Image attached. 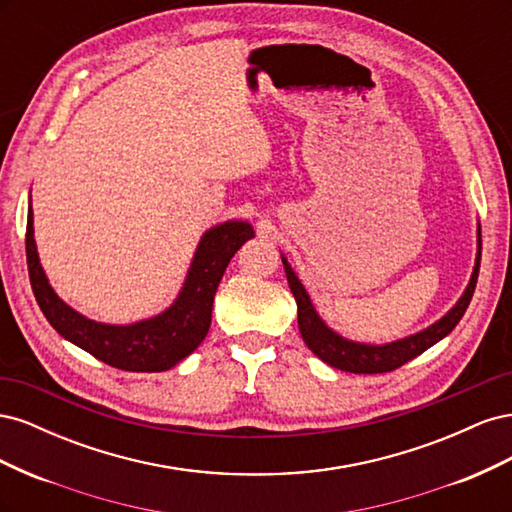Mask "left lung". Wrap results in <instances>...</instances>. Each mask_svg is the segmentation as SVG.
Listing matches in <instances>:
<instances>
[{"label":"left lung","instance_id":"8db88e82","mask_svg":"<svg viewBox=\"0 0 512 512\" xmlns=\"http://www.w3.org/2000/svg\"><path fill=\"white\" fill-rule=\"evenodd\" d=\"M282 262H284V271L288 277V286L294 294V299H297L299 331H301V337L305 339L307 348L312 350L324 363H329L331 367H337L342 371H350V374H386V371H393L404 363L412 361L414 356L423 354L427 348L438 344L442 337H446L457 327L461 316L466 314V309L472 301L474 288H476L478 269H480V252L476 258L472 280H470L466 292H463V297L457 301V305L451 309V312H448L444 318H440L436 324H431L429 329L416 333V335H410L406 339H399V342L386 344V346L354 344V342H348V339H344V337H339L337 333H333L316 314L312 301H309L305 288L301 286L299 277L294 275V271L290 269L286 258H282Z\"/></svg>","mask_w":512,"mask_h":512}]
</instances>
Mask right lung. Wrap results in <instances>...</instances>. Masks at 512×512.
<instances>
[{"mask_svg": "<svg viewBox=\"0 0 512 512\" xmlns=\"http://www.w3.org/2000/svg\"><path fill=\"white\" fill-rule=\"evenodd\" d=\"M252 237L254 230L247 222H226L207 230L198 243L179 299L164 314L130 327L87 320L53 292L36 252L32 203L27 211L25 232L27 271L42 314L61 337L102 363L123 371H164L192 354L205 339L211 327L215 290L222 282L230 258Z\"/></svg>", "mask_w": 512, "mask_h": 512, "instance_id": "add662e5", "label": "right lung"}]
</instances>
